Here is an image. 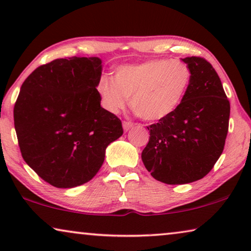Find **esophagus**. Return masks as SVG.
<instances>
[{"label":"esophagus","mask_w":251,"mask_h":251,"mask_svg":"<svg viewBox=\"0 0 251 251\" xmlns=\"http://www.w3.org/2000/svg\"><path fill=\"white\" fill-rule=\"evenodd\" d=\"M122 126H123V130H125V131H128V130H130L131 128H132V126H133V123H132V122H130V121H123Z\"/></svg>","instance_id":"obj_1"}]
</instances>
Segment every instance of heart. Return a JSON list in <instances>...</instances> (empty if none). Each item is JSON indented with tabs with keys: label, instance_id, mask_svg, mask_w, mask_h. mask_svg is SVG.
Instances as JSON below:
<instances>
[{
	"label": "heart",
	"instance_id": "obj_1",
	"mask_svg": "<svg viewBox=\"0 0 251 251\" xmlns=\"http://www.w3.org/2000/svg\"><path fill=\"white\" fill-rule=\"evenodd\" d=\"M191 79V69L183 61L152 59L119 67L114 78L102 76L96 88L109 112L123 110L131 98V107L139 117L158 121L180 106Z\"/></svg>",
	"mask_w": 251,
	"mask_h": 251
}]
</instances>
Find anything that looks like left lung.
I'll return each mask as SVG.
<instances>
[{"instance_id":"left-lung-1","label":"left lung","mask_w":251,"mask_h":251,"mask_svg":"<svg viewBox=\"0 0 251 251\" xmlns=\"http://www.w3.org/2000/svg\"><path fill=\"white\" fill-rule=\"evenodd\" d=\"M190 87L174 113L148 126L142 150L145 167L153 178L169 185L187 184L209 174L225 148L230 102L215 69L202 57H186Z\"/></svg>"}]
</instances>
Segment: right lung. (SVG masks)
I'll use <instances>...</instances> for the list:
<instances>
[{
	"instance_id": "add662e5",
	"label": "right lung",
	"mask_w": 251,
	"mask_h": 251,
	"mask_svg": "<svg viewBox=\"0 0 251 251\" xmlns=\"http://www.w3.org/2000/svg\"><path fill=\"white\" fill-rule=\"evenodd\" d=\"M98 57H69L41 65L21 86L13 117L23 159L58 188L87 183L105 149L123 133L117 115L101 106Z\"/></svg>"
}]
</instances>
